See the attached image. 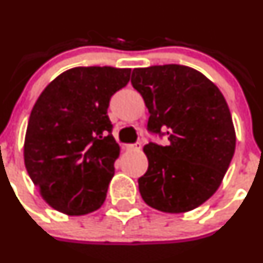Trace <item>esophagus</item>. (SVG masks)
<instances>
[{"label": "esophagus", "instance_id": "1", "mask_svg": "<svg viewBox=\"0 0 263 263\" xmlns=\"http://www.w3.org/2000/svg\"><path fill=\"white\" fill-rule=\"evenodd\" d=\"M140 148H141V144H140V142H136V144L126 145V150L127 151H139Z\"/></svg>", "mask_w": 263, "mask_h": 263}]
</instances>
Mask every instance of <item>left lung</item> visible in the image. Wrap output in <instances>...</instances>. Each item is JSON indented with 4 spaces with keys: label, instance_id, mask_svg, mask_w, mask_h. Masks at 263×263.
I'll return each instance as SVG.
<instances>
[{
    "label": "left lung",
    "instance_id": "8db88e82",
    "mask_svg": "<svg viewBox=\"0 0 263 263\" xmlns=\"http://www.w3.org/2000/svg\"><path fill=\"white\" fill-rule=\"evenodd\" d=\"M131 84L150 113L147 131L169 141L145 145L142 200L163 213L198 208L216 192L234 155L235 131L224 95L205 75L182 65L135 68Z\"/></svg>",
    "mask_w": 263,
    "mask_h": 263
}]
</instances>
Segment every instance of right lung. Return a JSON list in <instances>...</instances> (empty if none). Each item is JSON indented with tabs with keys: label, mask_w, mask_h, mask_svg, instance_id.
Returning <instances> with one entry per match:
<instances>
[{
	"label": "right lung",
	"mask_w": 263,
	"mask_h": 263,
	"mask_svg": "<svg viewBox=\"0 0 263 263\" xmlns=\"http://www.w3.org/2000/svg\"><path fill=\"white\" fill-rule=\"evenodd\" d=\"M129 75L131 68L110 66L71 68L50 82L34 104L24 161L54 210L86 215L105 201L119 156L108 107Z\"/></svg>",
	"instance_id": "1"
}]
</instances>
